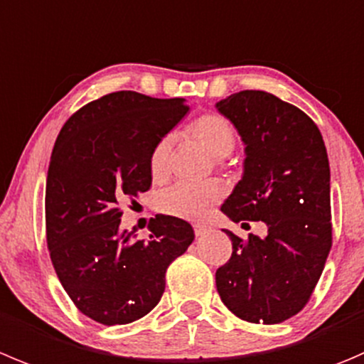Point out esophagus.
Masks as SVG:
<instances>
[{
	"label": "esophagus",
	"mask_w": 364,
	"mask_h": 364,
	"mask_svg": "<svg viewBox=\"0 0 364 364\" xmlns=\"http://www.w3.org/2000/svg\"><path fill=\"white\" fill-rule=\"evenodd\" d=\"M208 225L204 224H193V231H196V236H203L204 232H208Z\"/></svg>",
	"instance_id": "esophagus-1"
}]
</instances>
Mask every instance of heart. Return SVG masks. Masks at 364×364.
Returning a JSON list of instances; mask_svg holds the SVG:
<instances>
[{"label": "heart", "mask_w": 364, "mask_h": 364, "mask_svg": "<svg viewBox=\"0 0 364 364\" xmlns=\"http://www.w3.org/2000/svg\"><path fill=\"white\" fill-rule=\"evenodd\" d=\"M188 135L206 149L210 156L225 158L235 147L236 136L231 122L218 114H204L188 126ZM171 136H164L154 144L149 154V174L153 181H164L168 174V156H171ZM222 197L220 186L215 183L192 186L172 185L161 190L156 197V208L164 215L185 220L200 218Z\"/></svg>", "instance_id": "heart-1"}]
</instances>
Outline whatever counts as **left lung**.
Returning <instances> with one entry per match:
<instances>
[{"instance_id": "left-lung-1", "label": "left lung", "mask_w": 364, "mask_h": 364, "mask_svg": "<svg viewBox=\"0 0 364 364\" xmlns=\"http://www.w3.org/2000/svg\"><path fill=\"white\" fill-rule=\"evenodd\" d=\"M215 108L245 146L243 176L222 213L267 224L263 238L224 229L232 254L215 274L218 295L247 322H284L309 301L333 243L326 144L304 112L263 90L231 94Z\"/></svg>"}]
</instances>
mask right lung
<instances>
[{
    "mask_svg": "<svg viewBox=\"0 0 364 364\" xmlns=\"http://www.w3.org/2000/svg\"><path fill=\"white\" fill-rule=\"evenodd\" d=\"M185 100L133 90L108 94L63 124L46 179V235L63 290L105 326L135 322L160 302L167 267L196 235L188 222L156 215L149 242L122 231L119 203L151 186L149 154L186 115Z\"/></svg>",
    "mask_w": 364,
    "mask_h": 364,
    "instance_id": "1",
    "label": "right lung"
}]
</instances>
